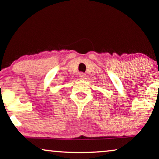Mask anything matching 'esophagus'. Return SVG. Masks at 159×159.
I'll return each mask as SVG.
<instances>
[{
	"instance_id": "esophagus-1",
	"label": "esophagus",
	"mask_w": 159,
	"mask_h": 159,
	"mask_svg": "<svg viewBox=\"0 0 159 159\" xmlns=\"http://www.w3.org/2000/svg\"><path fill=\"white\" fill-rule=\"evenodd\" d=\"M86 77H87L86 74H84L83 72H81V73L80 74V78L81 80H85Z\"/></svg>"
}]
</instances>
